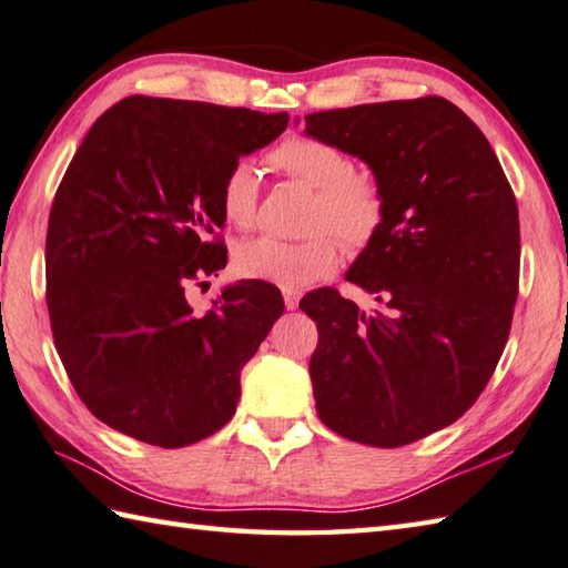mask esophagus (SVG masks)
<instances>
[{
	"instance_id": "obj_1",
	"label": "esophagus",
	"mask_w": 568,
	"mask_h": 568,
	"mask_svg": "<svg viewBox=\"0 0 568 568\" xmlns=\"http://www.w3.org/2000/svg\"><path fill=\"white\" fill-rule=\"evenodd\" d=\"M298 298H301V294L294 292V288H284V304L288 311H294L298 306Z\"/></svg>"
}]
</instances>
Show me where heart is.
<instances>
[{"label": "heart", "mask_w": 568, "mask_h": 568, "mask_svg": "<svg viewBox=\"0 0 568 568\" xmlns=\"http://www.w3.org/2000/svg\"><path fill=\"white\" fill-rule=\"evenodd\" d=\"M288 179L316 189L308 211V237L282 240L262 235L235 250V270L247 280L282 288H304L328 276L341 260L343 245L365 250L385 225L387 201L377 179L355 171L348 154L314 136H288L270 154ZM220 213L230 225L245 230L254 223L260 203V176L250 161L227 169L217 193ZM335 234L339 236L334 237Z\"/></svg>", "instance_id": "heart-1"}]
</instances>
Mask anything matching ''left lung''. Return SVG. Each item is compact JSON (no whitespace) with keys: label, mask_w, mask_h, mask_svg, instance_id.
I'll return each instance as SVG.
<instances>
[{"label":"left lung","mask_w":568,"mask_h":568,"mask_svg":"<svg viewBox=\"0 0 568 568\" xmlns=\"http://www.w3.org/2000/svg\"><path fill=\"white\" fill-rule=\"evenodd\" d=\"M306 134L363 159L385 225L345 280L379 304L323 286L308 373L321 422L351 442L397 448L454 424L488 385L519 284L517 201L488 139L444 98L306 114Z\"/></svg>","instance_id":"obj_1"}]
</instances>
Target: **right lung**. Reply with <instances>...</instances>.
<instances>
[{"mask_svg":"<svg viewBox=\"0 0 568 568\" xmlns=\"http://www.w3.org/2000/svg\"><path fill=\"white\" fill-rule=\"evenodd\" d=\"M286 124V112L132 95L90 126L51 205L45 304L78 397L112 429L181 448L233 419L282 294L237 282L193 314L186 288L227 262V169Z\"/></svg>","mask_w":568,"mask_h":568,"instance_id":"right-lung-1","label":"right lung"}]
</instances>
